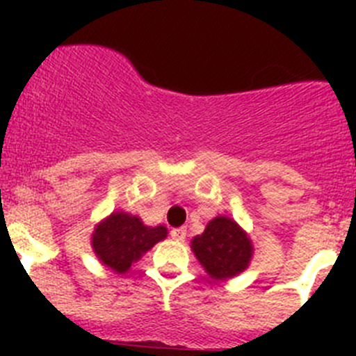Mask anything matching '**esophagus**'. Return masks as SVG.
I'll return each mask as SVG.
<instances>
[{
	"instance_id": "34e87169",
	"label": "esophagus",
	"mask_w": 356,
	"mask_h": 356,
	"mask_svg": "<svg viewBox=\"0 0 356 356\" xmlns=\"http://www.w3.org/2000/svg\"><path fill=\"white\" fill-rule=\"evenodd\" d=\"M171 237L175 238V241H184V238L187 237V228H185V226H180V228H172Z\"/></svg>"
}]
</instances>
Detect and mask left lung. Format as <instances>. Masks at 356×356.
Here are the masks:
<instances>
[{
    "instance_id": "left-lung-1",
    "label": "left lung",
    "mask_w": 356,
    "mask_h": 356,
    "mask_svg": "<svg viewBox=\"0 0 356 356\" xmlns=\"http://www.w3.org/2000/svg\"><path fill=\"white\" fill-rule=\"evenodd\" d=\"M193 251L212 280L237 276L251 260V241L229 217L219 216L193 241Z\"/></svg>"
}]
</instances>
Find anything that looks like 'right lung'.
I'll list each match as a JSON object with an SVG mask.
<instances>
[{
	"label": "right lung",
	"instance_id": "1",
	"mask_svg": "<svg viewBox=\"0 0 356 356\" xmlns=\"http://www.w3.org/2000/svg\"><path fill=\"white\" fill-rule=\"evenodd\" d=\"M165 226H144L139 217L115 212L94 229L92 248L105 266L124 273L156 242L165 238Z\"/></svg>",
	"mask_w": 356,
	"mask_h": 356
}]
</instances>
